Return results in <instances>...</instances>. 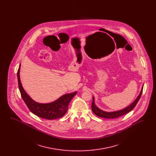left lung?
I'll use <instances>...</instances> for the list:
<instances>
[{
    "label": "left lung",
    "instance_id": "obj_1",
    "mask_svg": "<svg viewBox=\"0 0 156 156\" xmlns=\"http://www.w3.org/2000/svg\"><path fill=\"white\" fill-rule=\"evenodd\" d=\"M143 85L141 87V91L140 94H139L138 97L133 102L127 106L125 108L119 110V111H116L113 112H106L104 111L103 110L99 109L95 103V98L93 97V100H92V110L93 112L100 118H106V119H114V118H117L118 117H120L127 113L131 111L136 106V104H137L138 101H139L140 97H141V94L143 92Z\"/></svg>",
    "mask_w": 156,
    "mask_h": 156
}]
</instances>
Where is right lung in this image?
Segmentation results:
<instances>
[{
    "mask_svg": "<svg viewBox=\"0 0 156 156\" xmlns=\"http://www.w3.org/2000/svg\"><path fill=\"white\" fill-rule=\"evenodd\" d=\"M20 66L21 64L17 71L19 88L23 99L30 111L38 117L48 120L58 119L62 117L67 113L68 105L77 92L65 94L50 103L42 104L37 102L31 98L23 87L20 78Z\"/></svg>",
    "mask_w": 156,
    "mask_h": 156,
    "instance_id": "1",
    "label": "right lung"
}]
</instances>
